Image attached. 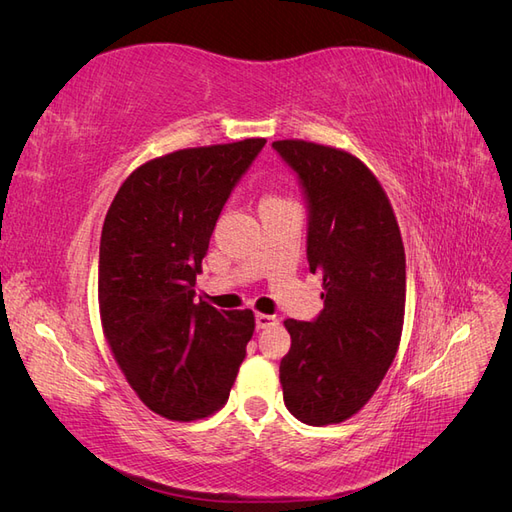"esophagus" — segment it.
Masks as SVG:
<instances>
[{
	"mask_svg": "<svg viewBox=\"0 0 512 512\" xmlns=\"http://www.w3.org/2000/svg\"><path fill=\"white\" fill-rule=\"evenodd\" d=\"M280 322L275 316H269V314H256V329H269V327H275V324Z\"/></svg>",
	"mask_w": 512,
	"mask_h": 512,
	"instance_id": "obj_1",
	"label": "esophagus"
}]
</instances>
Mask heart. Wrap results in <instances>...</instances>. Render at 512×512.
Returning <instances> with one entry per match:
<instances>
[{
    "label": "heart",
    "mask_w": 512,
    "mask_h": 512,
    "mask_svg": "<svg viewBox=\"0 0 512 512\" xmlns=\"http://www.w3.org/2000/svg\"><path fill=\"white\" fill-rule=\"evenodd\" d=\"M267 200H275V198H267Z\"/></svg>",
    "instance_id": "b5f03b06"
}]
</instances>
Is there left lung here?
<instances>
[{"instance_id": "left-lung-1", "label": "left lung", "mask_w": 512, "mask_h": 512, "mask_svg": "<svg viewBox=\"0 0 512 512\" xmlns=\"http://www.w3.org/2000/svg\"><path fill=\"white\" fill-rule=\"evenodd\" d=\"M273 149L297 175L309 273L324 286L314 320L284 322V404L307 425L342 423L367 404L395 359L406 309L404 243L389 198L361 160L305 141H275Z\"/></svg>"}]
</instances>
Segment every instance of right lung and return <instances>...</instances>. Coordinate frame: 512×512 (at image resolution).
I'll use <instances>...</instances> for the list:
<instances>
[{
  "label": "right lung",
  "instance_id": "1",
  "mask_svg": "<svg viewBox=\"0 0 512 512\" xmlns=\"http://www.w3.org/2000/svg\"><path fill=\"white\" fill-rule=\"evenodd\" d=\"M265 138L181 149L136 168L100 239L102 329L143 404L170 421L220 410L245 359L254 314L196 303L215 222Z\"/></svg>",
  "mask_w": 512,
  "mask_h": 512
}]
</instances>
